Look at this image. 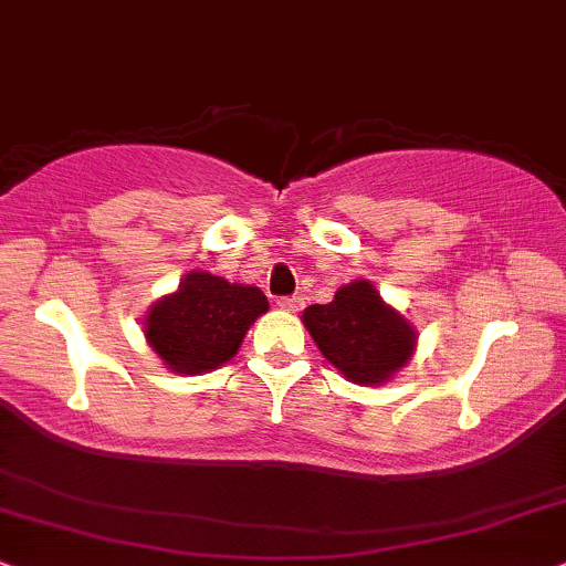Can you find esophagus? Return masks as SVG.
I'll return each mask as SVG.
<instances>
[{
    "mask_svg": "<svg viewBox=\"0 0 566 566\" xmlns=\"http://www.w3.org/2000/svg\"><path fill=\"white\" fill-rule=\"evenodd\" d=\"M277 306H281L283 312H298L304 306V302L298 296H281L277 298Z\"/></svg>",
    "mask_w": 566,
    "mask_h": 566,
    "instance_id": "34e87169",
    "label": "esophagus"
}]
</instances>
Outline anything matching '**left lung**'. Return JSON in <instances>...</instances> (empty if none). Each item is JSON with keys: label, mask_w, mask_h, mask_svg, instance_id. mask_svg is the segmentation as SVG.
<instances>
[{"label": "left lung", "mask_w": 566, "mask_h": 566, "mask_svg": "<svg viewBox=\"0 0 566 566\" xmlns=\"http://www.w3.org/2000/svg\"><path fill=\"white\" fill-rule=\"evenodd\" d=\"M304 325L323 357L357 386H382L415 354L417 331L382 302L369 281L336 291L331 304L304 310Z\"/></svg>", "instance_id": "8db88e82"}]
</instances>
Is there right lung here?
Returning <instances> with one entry per match:
<instances>
[{
  "instance_id": "1",
  "label": "right lung",
  "mask_w": 566,
  "mask_h": 566,
  "mask_svg": "<svg viewBox=\"0 0 566 566\" xmlns=\"http://www.w3.org/2000/svg\"><path fill=\"white\" fill-rule=\"evenodd\" d=\"M256 285L228 283L212 272L193 270L144 315V336L167 369L199 375L218 369L239 352L249 325L268 312Z\"/></svg>"
}]
</instances>
